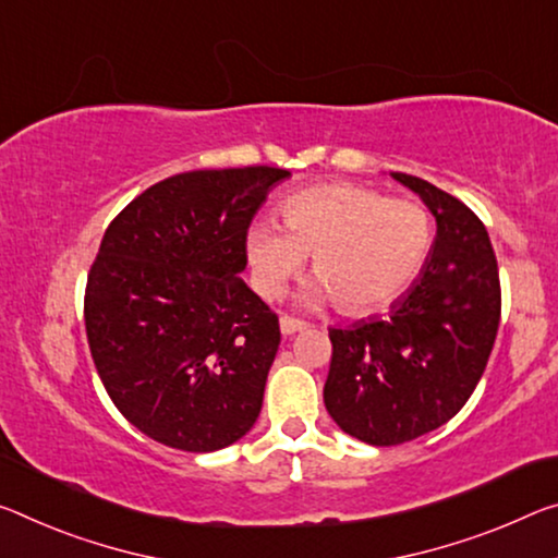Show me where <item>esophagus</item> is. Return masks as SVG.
<instances>
[{
	"label": "esophagus",
	"instance_id": "esophagus-1",
	"mask_svg": "<svg viewBox=\"0 0 558 558\" xmlns=\"http://www.w3.org/2000/svg\"><path fill=\"white\" fill-rule=\"evenodd\" d=\"M305 327H307V323L298 320V317H290V315H282L280 317V332L282 335H295L300 330H305Z\"/></svg>",
	"mask_w": 558,
	"mask_h": 558
}]
</instances>
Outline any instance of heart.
I'll return each mask as SVG.
<instances>
[{
	"label": "heart",
	"mask_w": 558,
	"mask_h": 558,
	"mask_svg": "<svg viewBox=\"0 0 558 558\" xmlns=\"http://www.w3.org/2000/svg\"><path fill=\"white\" fill-rule=\"evenodd\" d=\"M435 228L427 208L407 198L352 183H320L280 203L276 220L247 228L245 253L253 282L265 298H278L311 255L317 280L311 303L338 300L350 315L392 305L429 258Z\"/></svg>",
	"instance_id": "b5f03b06"
}]
</instances>
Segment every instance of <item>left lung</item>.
I'll use <instances>...</instances> for the list:
<instances>
[{"label": "left lung", "mask_w": 558, "mask_h": 558, "mask_svg": "<svg viewBox=\"0 0 558 558\" xmlns=\"http://www.w3.org/2000/svg\"><path fill=\"white\" fill-rule=\"evenodd\" d=\"M437 220L420 278L387 317L330 327L325 407L350 437L392 447L441 427L470 400L501 315L489 233L462 201L417 175L390 173Z\"/></svg>", "instance_id": "left-lung-1"}]
</instances>
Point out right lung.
Listing matches in <instances>:
<instances>
[{"instance_id":"right-lung-1","label":"right lung","mask_w":558,"mask_h":558,"mask_svg":"<svg viewBox=\"0 0 558 558\" xmlns=\"http://www.w3.org/2000/svg\"><path fill=\"white\" fill-rule=\"evenodd\" d=\"M288 175H171L106 228L86 280L88 350L117 410L166 447L216 452L258 420L280 327L241 278L245 235Z\"/></svg>"}]
</instances>
